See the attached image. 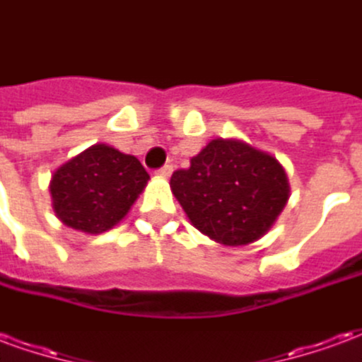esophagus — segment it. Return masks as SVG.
<instances>
[{
    "mask_svg": "<svg viewBox=\"0 0 362 362\" xmlns=\"http://www.w3.org/2000/svg\"><path fill=\"white\" fill-rule=\"evenodd\" d=\"M157 174L160 176V178H168V176L173 174V165H165L163 168H158Z\"/></svg>",
    "mask_w": 362,
    "mask_h": 362,
    "instance_id": "obj_1",
    "label": "esophagus"
}]
</instances>
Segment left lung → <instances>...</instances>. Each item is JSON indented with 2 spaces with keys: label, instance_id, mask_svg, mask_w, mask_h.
<instances>
[{
  "label": "left lung",
  "instance_id": "8db88e82",
  "mask_svg": "<svg viewBox=\"0 0 362 362\" xmlns=\"http://www.w3.org/2000/svg\"><path fill=\"white\" fill-rule=\"evenodd\" d=\"M170 188L192 225L225 246L262 238L288 199L287 174L277 158L223 137L176 170Z\"/></svg>",
  "mask_w": 362,
  "mask_h": 362
}]
</instances>
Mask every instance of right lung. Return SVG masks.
<instances>
[{"label":"right lung","mask_w":362,"mask_h":362,"mask_svg":"<svg viewBox=\"0 0 362 362\" xmlns=\"http://www.w3.org/2000/svg\"><path fill=\"white\" fill-rule=\"evenodd\" d=\"M147 180L149 174L134 155L96 143L54 173L52 207L67 227L100 235L126 217Z\"/></svg>","instance_id":"right-lung-1"}]
</instances>
